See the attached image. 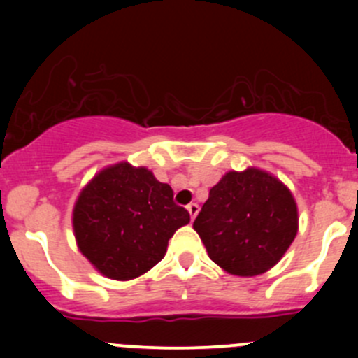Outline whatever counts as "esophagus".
<instances>
[{"label":"esophagus","instance_id":"34e87169","mask_svg":"<svg viewBox=\"0 0 358 358\" xmlns=\"http://www.w3.org/2000/svg\"><path fill=\"white\" fill-rule=\"evenodd\" d=\"M187 211H189L190 218L194 220L197 216V213H199V204H197V202H190V204L187 206Z\"/></svg>","mask_w":358,"mask_h":358}]
</instances>
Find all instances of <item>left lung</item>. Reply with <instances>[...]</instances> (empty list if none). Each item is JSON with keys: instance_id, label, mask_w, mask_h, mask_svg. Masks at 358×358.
Returning <instances> with one entry per match:
<instances>
[{"instance_id": "left-lung-1", "label": "left lung", "mask_w": 358, "mask_h": 358, "mask_svg": "<svg viewBox=\"0 0 358 358\" xmlns=\"http://www.w3.org/2000/svg\"><path fill=\"white\" fill-rule=\"evenodd\" d=\"M209 258L239 277L265 273L298 234L291 190L258 168L229 171L211 190L194 222Z\"/></svg>"}]
</instances>
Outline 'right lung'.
Wrapping results in <instances>:
<instances>
[{
  "mask_svg": "<svg viewBox=\"0 0 358 358\" xmlns=\"http://www.w3.org/2000/svg\"><path fill=\"white\" fill-rule=\"evenodd\" d=\"M190 222L168 183L129 162L102 169L81 190L72 211L79 251L102 275L129 280L149 272L168 241Z\"/></svg>",
  "mask_w": 358,
  "mask_h": 358,
  "instance_id": "right-lung-1",
  "label": "right lung"
}]
</instances>
